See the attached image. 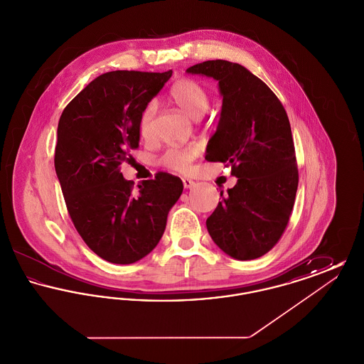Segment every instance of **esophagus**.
Wrapping results in <instances>:
<instances>
[{
    "mask_svg": "<svg viewBox=\"0 0 364 364\" xmlns=\"http://www.w3.org/2000/svg\"><path fill=\"white\" fill-rule=\"evenodd\" d=\"M193 184H195V183H193L192 180H190V178H183V186H184V188H187V190L192 188Z\"/></svg>",
    "mask_w": 364,
    "mask_h": 364,
    "instance_id": "obj_1",
    "label": "esophagus"
}]
</instances>
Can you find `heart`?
I'll use <instances>...</instances> for the list:
<instances>
[{"mask_svg":"<svg viewBox=\"0 0 364 364\" xmlns=\"http://www.w3.org/2000/svg\"><path fill=\"white\" fill-rule=\"evenodd\" d=\"M169 100L191 119H200L210 106V92L206 87L193 79H180L169 88ZM154 114V102H149L143 107L138 122L139 135L141 138L151 136ZM195 156L196 150L193 147H169L159 158V164L172 172L186 173L190 171Z\"/></svg>","mask_w":364,"mask_h":364,"instance_id":"1","label":"heart"}]
</instances>
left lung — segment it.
<instances>
[{
  "label": "left lung",
  "instance_id": "1",
  "mask_svg": "<svg viewBox=\"0 0 364 364\" xmlns=\"http://www.w3.org/2000/svg\"><path fill=\"white\" fill-rule=\"evenodd\" d=\"M213 77L223 97L221 117L208 140L206 159L232 166L237 183L206 221L226 255L257 259L288 225L299 184L294 139L276 94L240 64L211 60L187 70Z\"/></svg>",
  "mask_w": 364,
  "mask_h": 364
}]
</instances>
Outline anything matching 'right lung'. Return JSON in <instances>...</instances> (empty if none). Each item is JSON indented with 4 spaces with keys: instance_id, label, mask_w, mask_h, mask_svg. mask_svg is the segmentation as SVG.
Listing matches in <instances>:
<instances>
[{
    "instance_id": "obj_1",
    "label": "right lung",
    "mask_w": 364,
    "mask_h": 364,
    "mask_svg": "<svg viewBox=\"0 0 364 364\" xmlns=\"http://www.w3.org/2000/svg\"><path fill=\"white\" fill-rule=\"evenodd\" d=\"M171 76L172 70L106 72L67 105L58 122L54 168L70 220L88 248L110 263L129 264L150 254L183 192L172 174L159 172L134 190L120 172L128 151L139 147L143 107Z\"/></svg>"
}]
</instances>
